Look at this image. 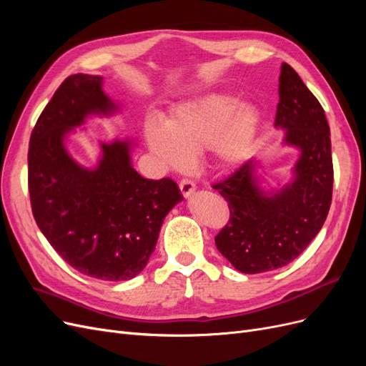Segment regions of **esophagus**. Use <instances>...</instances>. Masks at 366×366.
<instances>
[{
    "label": "esophagus",
    "mask_w": 366,
    "mask_h": 366,
    "mask_svg": "<svg viewBox=\"0 0 366 366\" xmlns=\"http://www.w3.org/2000/svg\"><path fill=\"white\" fill-rule=\"evenodd\" d=\"M195 184L191 182V180H187V179H183L182 182H180V191H182V194L187 198L189 197L191 194H194L195 192Z\"/></svg>",
    "instance_id": "obj_1"
}]
</instances>
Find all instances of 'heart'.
I'll use <instances>...</instances> for the list:
<instances>
[{"label": "heart", "instance_id": "b5f03b06", "mask_svg": "<svg viewBox=\"0 0 366 366\" xmlns=\"http://www.w3.org/2000/svg\"><path fill=\"white\" fill-rule=\"evenodd\" d=\"M259 119L257 105L241 104L227 93H206L175 107L164 124L149 117L145 122V140L166 169L183 168L189 154L210 147L221 162L235 164L254 143Z\"/></svg>", "mask_w": 366, "mask_h": 366}]
</instances>
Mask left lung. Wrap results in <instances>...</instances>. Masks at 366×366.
<instances>
[{"mask_svg": "<svg viewBox=\"0 0 366 366\" xmlns=\"http://www.w3.org/2000/svg\"><path fill=\"white\" fill-rule=\"evenodd\" d=\"M274 127L282 145L299 151L293 179L267 191L259 163L247 160L214 184L229 203V223L215 237L219 253L242 273L284 267L301 254L322 229L333 194L330 127L317 99L289 64L281 65Z\"/></svg>", "mask_w": 366, "mask_h": 366, "instance_id": "1", "label": "left lung"}]
</instances>
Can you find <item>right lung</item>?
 I'll return each instance as SVG.
<instances>
[{
    "label": "right lung",
    "mask_w": 366,
    "mask_h": 366,
    "mask_svg": "<svg viewBox=\"0 0 366 366\" xmlns=\"http://www.w3.org/2000/svg\"><path fill=\"white\" fill-rule=\"evenodd\" d=\"M102 85V76L79 73L53 94L30 137L29 192L39 230L64 261L96 280L127 281L147 267L183 195L171 179L148 180L132 168L131 139L99 142L94 168L70 156L65 139L74 128L120 109Z\"/></svg>",
    "instance_id": "right-lung-1"
}]
</instances>
